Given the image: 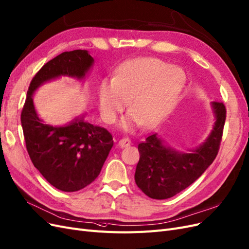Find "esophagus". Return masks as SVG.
<instances>
[{"label":"esophagus","mask_w":249,"mask_h":249,"mask_svg":"<svg viewBox=\"0 0 249 249\" xmlns=\"http://www.w3.org/2000/svg\"><path fill=\"white\" fill-rule=\"evenodd\" d=\"M131 141L128 139V138H123L119 141V146L121 148H126L128 146H130Z\"/></svg>","instance_id":"obj_1"}]
</instances>
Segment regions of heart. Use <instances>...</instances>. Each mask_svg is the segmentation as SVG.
Wrapping results in <instances>:
<instances>
[{"label":"heart","mask_w":249,"mask_h":249,"mask_svg":"<svg viewBox=\"0 0 249 249\" xmlns=\"http://www.w3.org/2000/svg\"><path fill=\"white\" fill-rule=\"evenodd\" d=\"M186 75L179 67L156 58H142L127 62L114 78L104 79L99 90L102 119L113 123L122 113L128 100L130 115L123 122L151 127L161 120L180 95Z\"/></svg>","instance_id":"1"}]
</instances>
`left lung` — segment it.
Returning a JSON list of instances; mask_svg holds the SVG:
<instances>
[{
  "mask_svg": "<svg viewBox=\"0 0 249 249\" xmlns=\"http://www.w3.org/2000/svg\"><path fill=\"white\" fill-rule=\"evenodd\" d=\"M216 121L207 141L191 153L163 145L156 134L139 143L140 160L134 179L138 187L151 198L176 196L198 179L218 154L227 109L222 102H212Z\"/></svg>",
  "mask_w": 249,
  "mask_h": 249,
  "instance_id": "obj_1",
  "label": "left lung"
}]
</instances>
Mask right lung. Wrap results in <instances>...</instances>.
<instances>
[{
    "label": "right lung",
    "mask_w": 249,
    "mask_h": 249,
    "mask_svg": "<svg viewBox=\"0 0 249 249\" xmlns=\"http://www.w3.org/2000/svg\"><path fill=\"white\" fill-rule=\"evenodd\" d=\"M94 60L87 51L65 52L49 61L32 79L20 121L26 147L34 166L55 188L81 190L100 174L114 145L106 128L76 118L66 126L53 127L39 119L32 95L37 88L61 75L85 77Z\"/></svg>",
    "instance_id": "obj_1"
}]
</instances>
